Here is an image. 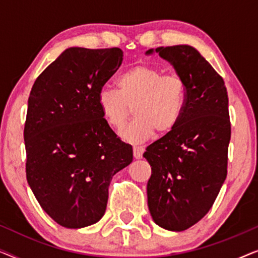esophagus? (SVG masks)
<instances>
[{"label": "esophagus", "mask_w": 258, "mask_h": 258, "mask_svg": "<svg viewBox=\"0 0 258 258\" xmlns=\"http://www.w3.org/2000/svg\"><path fill=\"white\" fill-rule=\"evenodd\" d=\"M133 150H134V157L137 158V160H139V158H142V155L144 153V148L143 147L134 146Z\"/></svg>", "instance_id": "obj_1"}]
</instances>
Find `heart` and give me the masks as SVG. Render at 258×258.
I'll use <instances>...</instances> for the list:
<instances>
[{
  "label": "heart",
  "instance_id": "b5f03b06",
  "mask_svg": "<svg viewBox=\"0 0 258 258\" xmlns=\"http://www.w3.org/2000/svg\"><path fill=\"white\" fill-rule=\"evenodd\" d=\"M118 90L103 88L97 95V105L111 128L121 129L132 108L136 117L122 132L129 142H143L155 132H172L183 117L188 87L178 74H164L150 64L126 69L117 79Z\"/></svg>",
  "mask_w": 258,
  "mask_h": 258
}]
</instances>
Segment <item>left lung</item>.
<instances>
[{
  "label": "left lung",
  "mask_w": 258,
  "mask_h": 258,
  "mask_svg": "<svg viewBox=\"0 0 258 258\" xmlns=\"http://www.w3.org/2000/svg\"><path fill=\"white\" fill-rule=\"evenodd\" d=\"M155 51L185 80L188 98L177 126L143 154L151 167L148 207L155 223L183 231L206 216L227 177L228 93L223 79L195 48L182 44Z\"/></svg>",
  "instance_id": "1"
}]
</instances>
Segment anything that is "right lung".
Segmentation results:
<instances>
[{
  "label": "right lung",
  "mask_w": 258,
  "mask_h": 258,
  "mask_svg": "<svg viewBox=\"0 0 258 258\" xmlns=\"http://www.w3.org/2000/svg\"><path fill=\"white\" fill-rule=\"evenodd\" d=\"M122 61L119 48H69L31 88L24 124L27 181L62 227L100 221L112 176L133 162V147L112 132L97 105L98 93Z\"/></svg>",
  "instance_id": "add662e5"
}]
</instances>
